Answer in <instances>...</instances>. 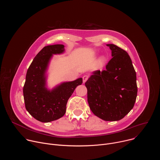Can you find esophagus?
I'll list each match as a JSON object with an SVG mask.
<instances>
[{"instance_id": "obj_1", "label": "esophagus", "mask_w": 160, "mask_h": 160, "mask_svg": "<svg viewBox=\"0 0 160 160\" xmlns=\"http://www.w3.org/2000/svg\"><path fill=\"white\" fill-rule=\"evenodd\" d=\"M82 78H83V82L85 83L88 78V75H84V76H83Z\"/></svg>"}]
</instances>
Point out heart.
Wrapping results in <instances>:
<instances>
[{
	"mask_svg": "<svg viewBox=\"0 0 160 160\" xmlns=\"http://www.w3.org/2000/svg\"><path fill=\"white\" fill-rule=\"evenodd\" d=\"M101 60H102H102H103V59H101Z\"/></svg>",
	"mask_w": 160,
	"mask_h": 160,
	"instance_id": "heart-1",
	"label": "heart"
}]
</instances>
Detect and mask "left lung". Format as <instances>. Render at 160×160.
I'll return each mask as SVG.
<instances>
[{"mask_svg":"<svg viewBox=\"0 0 160 160\" xmlns=\"http://www.w3.org/2000/svg\"><path fill=\"white\" fill-rule=\"evenodd\" d=\"M112 58L106 69L97 70L85 85L89 107L105 121H118L133 108L138 94L136 73L128 53L114 44H107Z\"/></svg>","mask_w":160,"mask_h":160,"instance_id":"obj_1","label":"left lung"}]
</instances>
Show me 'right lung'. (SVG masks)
I'll list each match as a JSON object with an SVG mask.
<instances>
[{
	"mask_svg": "<svg viewBox=\"0 0 160 160\" xmlns=\"http://www.w3.org/2000/svg\"><path fill=\"white\" fill-rule=\"evenodd\" d=\"M64 45L56 44L44 47L35 57L27 70L23 87L25 108L36 120L50 122L64 116L68 100L75 88L82 85V78L64 82L52 90L45 87V72L52 54L64 51Z\"/></svg>",
	"mask_w": 160,
	"mask_h": 160,
	"instance_id": "obj_1",
	"label": "right lung"
}]
</instances>
